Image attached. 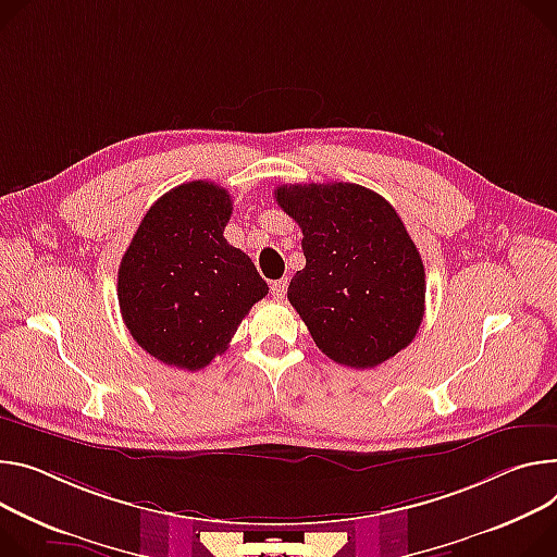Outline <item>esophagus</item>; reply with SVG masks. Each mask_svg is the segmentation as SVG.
<instances>
[{
	"instance_id": "obj_1",
	"label": "esophagus",
	"mask_w": 557,
	"mask_h": 557,
	"mask_svg": "<svg viewBox=\"0 0 557 557\" xmlns=\"http://www.w3.org/2000/svg\"><path fill=\"white\" fill-rule=\"evenodd\" d=\"M286 288H288V277L275 280V282L271 284V295H273L275 299H282V297L286 295Z\"/></svg>"
}]
</instances>
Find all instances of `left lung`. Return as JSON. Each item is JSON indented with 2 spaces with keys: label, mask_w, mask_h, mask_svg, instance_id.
<instances>
[{
  "label": "left lung",
  "mask_w": 557,
  "mask_h": 557,
  "mask_svg": "<svg viewBox=\"0 0 557 557\" xmlns=\"http://www.w3.org/2000/svg\"><path fill=\"white\" fill-rule=\"evenodd\" d=\"M275 199L305 235L288 301L324 356L373 369L407 348L424 318V264L388 201L348 182L284 184Z\"/></svg>",
  "instance_id": "8db88e82"
}]
</instances>
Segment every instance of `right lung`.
Wrapping results in <instances>:
<instances>
[{"instance_id": "add662e5", "label": "right lung", "mask_w": 557, "mask_h": 557, "mask_svg": "<svg viewBox=\"0 0 557 557\" xmlns=\"http://www.w3.org/2000/svg\"><path fill=\"white\" fill-rule=\"evenodd\" d=\"M231 211L228 190L213 182L175 186L146 211L122 258L124 324L169 367L199 371L211 364L269 293L246 252L224 239Z\"/></svg>"}]
</instances>
